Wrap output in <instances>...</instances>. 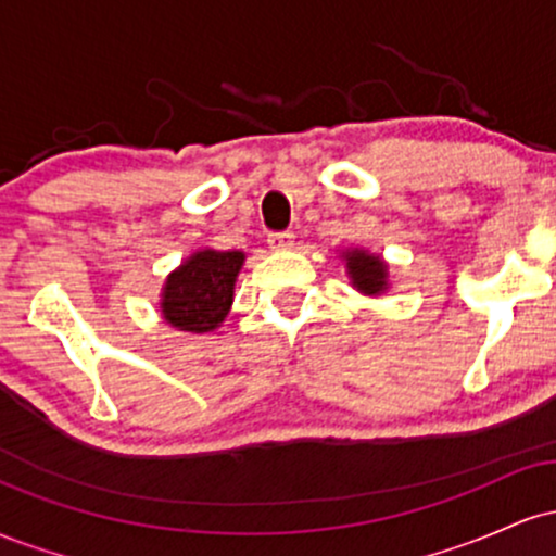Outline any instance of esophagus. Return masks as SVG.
I'll return each instance as SVG.
<instances>
[{
    "label": "esophagus",
    "mask_w": 556,
    "mask_h": 556,
    "mask_svg": "<svg viewBox=\"0 0 556 556\" xmlns=\"http://www.w3.org/2000/svg\"><path fill=\"white\" fill-rule=\"evenodd\" d=\"M295 245V235L292 232H271L269 235V248L271 251H287V248Z\"/></svg>",
    "instance_id": "34e87169"
}]
</instances>
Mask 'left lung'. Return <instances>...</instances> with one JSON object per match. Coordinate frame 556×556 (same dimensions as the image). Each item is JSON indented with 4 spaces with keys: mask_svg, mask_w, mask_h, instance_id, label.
<instances>
[{
    "mask_svg": "<svg viewBox=\"0 0 556 556\" xmlns=\"http://www.w3.org/2000/svg\"><path fill=\"white\" fill-rule=\"evenodd\" d=\"M348 258V271L353 277V285L358 287L366 295H376L387 287V264L379 256H371L366 251H348L344 253Z\"/></svg>",
    "mask_w": 556,
    "mask_h": 556,
    "instance_id": "left-lung-1",
    "label": "left lung"
}]
</instances>
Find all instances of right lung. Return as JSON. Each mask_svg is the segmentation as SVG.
<instances>
[{
    "label": "right lung",
    "mask_w": 556,
    "mask_h": 556,
    "mask_svg": "<svg viewBox=\"0 0 556 556\" xmlns=\"http://www.w3.org/2000/svg\"><path fill=\"white\" fill-rule=\"evenodd\" d=\"M240 251H198L164 287L162 311L172 327L182 331H212L225 321L232 305L235 279L242 266Z\"/></svg>",
    "instance_id": "right-lung-1"
}]
</instances>
